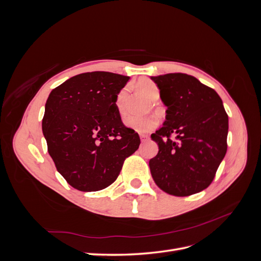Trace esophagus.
Returning a JSON list of instances; mask_svg holds the SVG:
<instances>
[{
	"label": "esophagus",
	"mask_w": 261,
	"mask_h": 261,
	"mask_svg": "<svg viewBox=\"0 0 261 261\" xmlns=\"http://www.w3.org/2000/svg\"><path fill=\"white\" fill-rule=\"evenodd\" d=\"M139 136H140L141 141H145L149 138V135H147V134H139Z\"/></svg>",
	"instance_id": "obj_1"
}]
</instances>
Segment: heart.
Masks as SVG:
<instances>
[{"mask_svg":"<svg viewBox=\"0 0 261 261\" xmlns=\"http://www.w3.org/2000/svg\"><path fill=\"white\" fill-rule=\"evenodd\" d=\"M137 87H138V89L143 92L149 100H151L153 102L159 100V98H160L159 87H158L153 82L149 81V80L140 81L137 84ZM128 97H129L128 87H124V88L121 89L120 92L116 94L115 107L120 114H124L126 112V109H127ZM158 123H159V118L152 114L143 115V116L127 115L124 118L125 126H127L128 128H130L133 130H136L138 133H147L150 129L155 127Z\"/></svg>","mask_w":261,"mask_h":261,"instance_id":"1","label":"heart"}]
</instances>
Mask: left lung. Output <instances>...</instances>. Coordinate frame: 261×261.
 Masks as SVG:
<instances>
[{
	"label": "left lung",
	"instance_id": "obj_1",
	"mask_svg": "<svg viewBox=\"0 0 261 261\" xmlns=\"http://www.w3.org/2000/svg\"><path fill=\"white\" fill-rule=\"evenodd\" d=\"M151 80L167 107L163 126L151 135L159 146L149 161L152 178L173 196L199 193L211 184L226 153L228 116L222 100L191 75L173 73Z\"/></svg>",
	"mask_w": 261,
	"mask_h": 261
}]
</instances>
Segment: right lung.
Wrapping results in <instances>:
<instances>
[{"instance_id":"1","label":"right lung","mask_w":261,"mask_h":261,"mask_svg":"<svg viewBox=\"0 0 261 261\" xmlns=\"http://www.w3.org/2000/svg\"><path fill=\"white\" fill-rule=\"evenodd\" d=\"M128 80L109 72L84 73L53 89L46 100L42 132L49 154L78 191L111 185L139 147L138 134L123 124L115 107Z\"/></svg>"}]
</instances>
